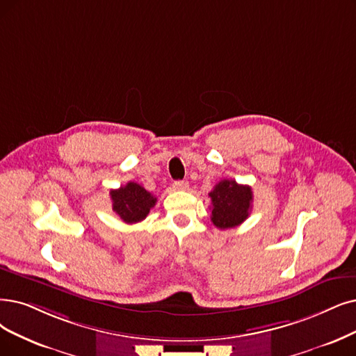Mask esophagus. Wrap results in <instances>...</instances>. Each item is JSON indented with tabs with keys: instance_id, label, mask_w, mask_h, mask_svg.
<instances>
[{
	"instance_id": "1",
	"label": "esophagus",
	"mask_w": 356,
	"mask_h": 356,
	"mask_svg": "<svg viewBox=\"0 0 356 356\" xmlns=\"http://www.w3.org/2000/svg\"><path fill=\"white\" fill-rule=\"evenodd\" d=\"M172 187H174V190H177V191H184V190L188 188V182H187V181H175Z\"/></svg>"
}]
</instances>
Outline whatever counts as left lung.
<instances>
[{"label":"left lung","mask_w":356,"mask_h":356,"mask_svg":"<svg viewBox=\"0 0 356 356\" xmlns=\"http://www.w3.org/2000/svg\"><path fill=\"white\" fill-rule=\"evenodd\" d=\"M211 222L219 229H231L243 223L252 209V191L234 179H222L209 193Z\"/></svg>","instance_id":"8db88e82"}]
</instances>
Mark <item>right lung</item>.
I'll use <instances>...</instances> for the list:
<instances>
[{
  "mask_svg": "<svg viewBox=\"0 0 356 356\" xmlns=\"http://www.w3.org/2000/svg\"><path fill=\"white\" fill-rule=\"evenodd\" d=\"M112 210L125 223H137L146 219L158 198L137 182H127L118 190H111Z\"/></svg>",
  "mask_w": 356,
  "mask_h": 356,
  "instance_id": "obj_1",
  "label": "right lung"
}]
</instances>
